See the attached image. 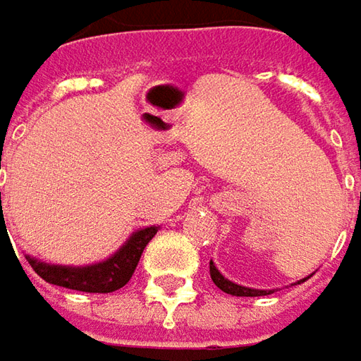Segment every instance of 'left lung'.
Returning <instances> with one entry per match:
<instances>
[{
	"label": "left lung",
	"mask_w": 361,
	"mask_h": 361,
	"mask_svg": "<svg viewBox=\"0 0 361 361\" xmlns=\"http://www.w3.org/2000/svg\"><path fill=\"white\" fill-rule=\"evenodd\" d=\"M209 274H211V280L215 282L217 288H221L227 295H233V297H264V295H272V290H256V288H245V286H240L231 280H227L217 268L213 262H209ZM307 280V279H305ZM305 280H298V282H305Z\"/></svg>",
	"instance_id": "obj_1"
}]
</instances>
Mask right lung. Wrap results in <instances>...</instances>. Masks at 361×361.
<instances>
[{
    "label": "right lung",
    "instance_id": "1",
    "mask_svg": "<svg viewBox=\"0 0 361 361\" xmlns=\"http://www.w3.org/2000/svg\"><path fill=\"white\" fill-rule=\"evenodd\" d=\"M156 231H158V227H146V229L135 231L128 240V243L119 252H116L109 260L93 264V266H85V268L50 266L44 262L34 260L30 256L26 260L34 268V272L50 284L81 290V293H114L130 282L144 247L156 235Z\"/></svg>",
    "mask_w": 361,
    "mask_h": 361
}]
</instances>
